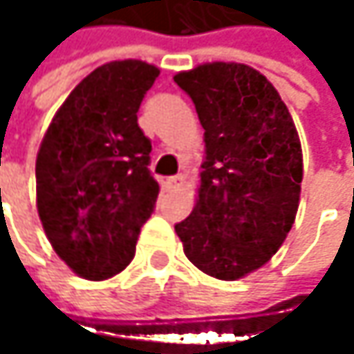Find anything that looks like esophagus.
<instances>
[{
	"mask_svg": "<svg viewBox=\"0 0 354 354\" xmlns=\"http://www.w3.org/2000/svg\"><path fill=\"white\" fill-rule=\"evenodd\" d=\"M182 184H184V176H170L164 180V186H166V190H178V188H182Z\"/></svg>",
	"mask_w": 354,
	"mask_h": 354,
	"instance_id": "esophagus-1",
	"label": "esophagus"
}]
</instances>
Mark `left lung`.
I'll return each mask as SVG.
<instances>
[{
	"label": "left lung",
	"mask_w": 354,
	"mask_h": 354,
	"mask_svg": "<svg viewBox=\"0 0 354 354\" xmlns=\"http://www.w3.org/2000/svg\"><path fill=\"white\" fill-rule=\"evenodd\" d=\"M174 82L205 129L192 213L176 223L186 258L209 277L242 279L283 246L304 180L295 122L274 86L244 63H203Z\"/></svg>",
	"instance_id": "left-lung-1"
}]
</instances>
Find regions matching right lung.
Returning a JSON list of instances; mask_svg holds the SVG:
<instances>
[{
	"instance_id": "add662e5",
	"label": "right lung",
	"mask_w": 354,
	"mask_h": 354,
	"mask_svg": "<svg viewBox=\"0 0 354 354\" xmlns=\"http://www.w3.org/2000/svg\"><path fill=\"white\" fill-rule=\"evenodd\" d=\"M160 69L110 61L84 77L53 116L36 156V209L59 258L88 281L118 274L135 256L160 184L137 112Z\"/></svg>"
}]
</instances>
